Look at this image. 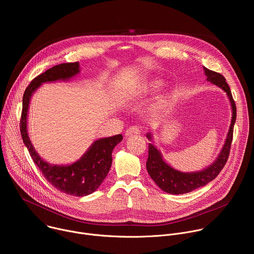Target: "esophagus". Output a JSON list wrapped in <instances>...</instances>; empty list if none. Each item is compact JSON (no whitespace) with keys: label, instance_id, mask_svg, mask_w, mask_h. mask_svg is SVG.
<instances>
[{"label":"esophagus","instance_id":"esophagus-1","mask_svg":"<svg viewBox=\"0 0 254 254\" xmlns=\"http://www.w3.org/2000/svg\"><path fill=\"white\" fill-rule=\"evenodd\" d=\"M140 132L139 128L137 127H129L127 130H126V135L128 136L130 134H138Z\"/></svg>","mask_w":254,"mask_h":254}]
</instances>
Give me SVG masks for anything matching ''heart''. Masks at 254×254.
<instances>
[{"instance_id":"obj_1","label":"heart","mask_w":254,"mask_h":254,"mask_svg":"<svg viewBox=\"0 0 254 254\" xmlns=\"http://www.w3.org/2000/svg\"><path fill=\"white\" fill-rule=\"evenodd\" d=\"M162 81H160V80H154L153 82H151L150 83V88L151 89H158V88H160L161 86H162Z\"/></svg>"}]
</instances>
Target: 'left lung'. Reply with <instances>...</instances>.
I'll list each match as a JSON object with an SVG mask.
<instances>
[{"label": "left lung", "instance_id": "left-lung-1", "mask_svg": "<svg viewBox=\"0 0 254 254\" xmlns=\"http://www.w3.org/2000/svg\"><path fill=\"white\" fill-rule=\"evenodd\" d=\"M203 69L207 81H210L212 84L220 87L226 92L232 110L231 124L225 142L218 157L206 169L198 172L184 173L174 169L165 162L161 152L154 146V143H149V157L147 161L148 173L154 180V182L158 185V187L169 194H185L207 185L218 176L228 160L233 136V127L236 121L235 102L233 100L230 87L228 86L226 79L220 73H217V72H214L206 67H203ZM147 137L149 140L153 141V133H147Z\"/></svg>", "mask_w": 254, "mask_h": 254}]
</instances>
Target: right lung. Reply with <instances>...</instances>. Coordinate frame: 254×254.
Returning a JSON list of instances; mask_svg holds the SVG:
<instances>
[{"mask_svg":"<svg viewBox=\"0 0 254 254\" xmlns=\"http://www.w3.org/2000/svg\"><path fill=\"white\" fill-rule=\"evenodd\" d=\"M79 72V62L62 63L35 77L28 85L23 95L20 130L31 158L48 182L63 193L82 197L93 193L103 182L113 163V151L117 144L123 140V135L117 134L94 140L84 155L70 165H52L44 161L36 152L30 140L27 127L30 100L33 93L40 85L59 80L67 81L76 76Z\"/></svg>","mask_w":254,"mask_h":254,"instance_id":"obj_1","label":"right lung"}]
</instances>
